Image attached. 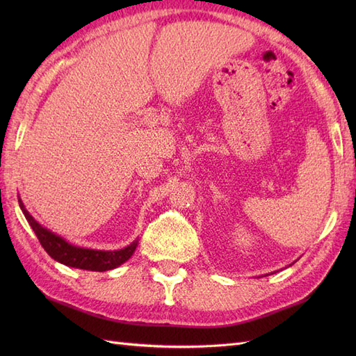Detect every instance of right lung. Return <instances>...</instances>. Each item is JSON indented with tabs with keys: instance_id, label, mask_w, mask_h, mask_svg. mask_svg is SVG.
Here are the masks:
<instances>
[{
	"instance_id": "add662e5",
	"label": "right lung",
	"mask_w": 356,
	"mask_h": 356,
	"mask_svg": "<svg viewBox=\"0 0 356 356\" xmlns=\"http://www.w3.org/2000/svg\"><path fill=\"white\" fill-rule=\"evenodd\" d=\"M18 203L22 214L26 216L29 225L32 226V229L35 231L41 246L45 249V252H47L53 260L63 263L65 266L96 272L110 270L120 266V264L130 259L133 252L136 251V246H138V240H134L131 245H128L124 249H119V251H96V249L74 246L69 243V241H65L63 237L56 236L55 232L49 231L47 228H44V226L38 223L35 218L29 214V211L26 209L21 199H18Z\"/></svg>"
}]
</instances>
